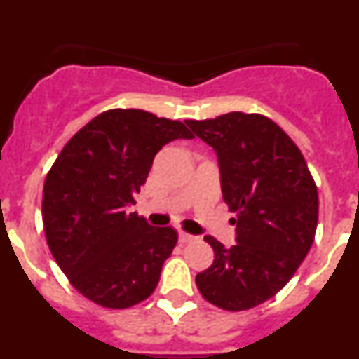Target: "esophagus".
I'll list each match as a JSON object with an SVG mask.
<instances>
[{
    "instance_id": "esophagus-1",
    "label": "esophagus",
    "mask_w": 359,
    "mask_h": 359,
    "mask_svg": "<svg viewBox=\"0 0 359 359\" xmlns=\"http://www.w3.org/2000/svg\"><path fill=\"white\" fill-rule=\"evenodd\" d=\"M196 239H198L196 236H190V233H187V231H180V243H182V244L194 243Z\"/></svg>"
}]
</instances>
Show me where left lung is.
Masks as SVG:
<instances>
[{
	"instance_id": "1",
	"label": "left lung",
	"mask_w": 359,
	"mask_h": 359,
	"mask_svg": "<svg viewBox=\"0 0 359 359\" xmlns=\"http://www.w3.org/2000/svg\"><path fill=\"white\" fill-rule=\"evenodd\" d=\"M185 122L217 152L223 199L237 224L230 248L205 237L214 262L196 284L221 309H252L286 286L315 241V180L300 149L268 116L233 111Z\"/></svg>"
}]
</instances>
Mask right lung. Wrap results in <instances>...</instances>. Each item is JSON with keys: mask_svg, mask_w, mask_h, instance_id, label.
<instances>
[{"mask_svg": "<svg viewBox=\"0 0 359 359\" xmlns=\"http://www.w3.org/2000/svg\"><path fill=\"white\" fill-rule=\"evenodd\" d=\"M194 138L180 120L109 109L62 147L46 174L43 224L53 259L82 297L107 309L144 302L177 243L172 226L129 212L156 152Z\"/></svg>", "mask_w": 359, "mask_h": 359, "instance_id": "right-lung-1", "label": "right lung"}]
</instances>
